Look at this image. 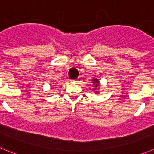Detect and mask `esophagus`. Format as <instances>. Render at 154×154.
Masks as SVG:
<instances>
[{"label":"esophagus","instance_id":"34e87169","mask_svg":"<svg viewBox=\"0 0 154 154\" xmlns=\"http://www.w3.org/2000/svg\"><path fill=\"white\" fill-rule=\"evenodd\" d=\"M71 81H72V82H77L78 80H77V79H76V80H72Z\"/></svg>","mask_w":154,"mask_h":154}]
</instances>
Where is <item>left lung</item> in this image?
I'll list each match as a JSON object with an SVG mask.
<instances>
[{
	"instance_id": "left-lung-1",
	"label": "left lung",
	"mask_w": 154,
	"mask_h": 154,
	"mask_svg": "<svg viewBox=\"0 0 154 154\" xmlns=\"http://www.w3.org/2000/svg\"><path fill=\"white\" fill-rule=\"evenodd\" d=\"M93 83H94V84H95V86H96V87H97L99 81H98V80L95 79V80H93Z\"/></svg>"
}]
</instances>
